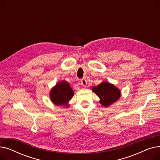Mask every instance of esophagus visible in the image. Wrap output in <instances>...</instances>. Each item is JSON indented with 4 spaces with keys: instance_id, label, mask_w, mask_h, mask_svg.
<instances>
[{
    "instance_id": "esophagus-1",
    "label": "esophagus",
    "mask_w": 160,
    "mask_h": 160,
    "mask_svg": "<svg viewBox=\"0 0 160 160\" xmlns=\"http://www.w3.org/2000/svg\"><path fill=\"white\" fill-rule=\"evenodd\" d=\"M80 82H81V85L83 87H86V85H87V80L84 78H83L80 80Z\"/></svg>"
}]
</instances>
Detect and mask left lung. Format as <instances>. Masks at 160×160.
<instances>
[{
  "mask_svg": "<svg viewBox=\"0 0 160 160\" xmlns=\"http://www.w3.org/2000/svg\"><path fill=\"white\" fill-rule=\"evenodd\" d=\"M92 91L100 98V103L104 107L110 106L121 97L120 90L108 82H102L93 87Z\"/></svg>",
  "mask_w": 160,
  "mask_h": 160,
  "instance_id": "8db88e82",
  "label": "left lung"
}]
</instances>
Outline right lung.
I'll list each match as a JSON object with an SVG mask.
<instances>
[{
	"label": "right lung",
	"mask_w": 160,
	"mask_h": 160,
	"mask_svg": "<svg viewBox=\"0 0 160 160\" xmlns=\"http://www.w3.org/2000/svg\"><path fill=\"white\" fill-rule=\"evenodd\" d=\"M73 96L74 92L70 84L65 80L57 83L50 93V100L56 106H68L67 104Z\"/></svg>",
	"instance_id": "obj_1"
}]
</instances>
